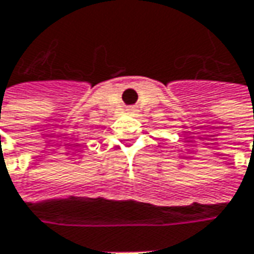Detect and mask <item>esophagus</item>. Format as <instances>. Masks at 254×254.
Instances as JSON below:
<instances>
[{"instance_id": "esophagus-1", "label": "esophagus", "mask_w": 254, "mask_h": 254, "mask_svg": "<svg viewBox=\"0 0 254 254\" xmlns=\"http://www.w3.org/2000/svg\"><path fill=\"white\" fill-rule=\"evenodd\" d=\"M138 112V110H137V107H130V109H128V113H137Z\"/></svg>"}]
</instances>
